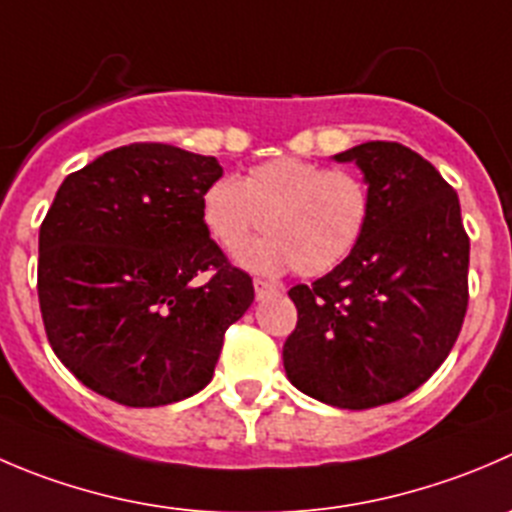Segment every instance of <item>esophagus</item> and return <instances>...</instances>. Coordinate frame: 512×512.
<instances>
[{
	"label": "esophagus",
	"mask_w": 512,
	"mask_h": 512,
	"mask_svg": "<svg viewBox=\"0 0 512 512\" xmlns=\"http://www.w3.org/2000/svg\"><path fill=\"white\" fill-rule=\"evenodd\" d=\"M270 295H277V285H272V282H265V280H255L257 300H265V297H270Z\"/></svg>",
	"instance_id": "1"
}]
</instances>
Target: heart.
<instances>
[{
    "label": "heart",
    "instance_id": "1",
    "mask_svg": "<svg viewBox=\"0 0 512 512\" xmlns=\"http://www.w3.org/2000/svg\"><path fill=\"white\" fill-rule=\"evenodd\" d=\"M200 215L207 235L225 252L239 250L266 227L265 238L237 252L245 270L277 277L295 267L297 275L317 277L352 255L367 227L370 195L352 172L280 157L252 167L240 182H212Z\"/></svg>",
    "mask_w": 512,
    "mask_h": 512
}]
</instances>
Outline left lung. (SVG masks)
<instances>
[{"instance_id": "8db88e82", "label": "left lung", "mask_w": 512, "mask_h": 512, "mask_svg": "<svg viewBox=\"0 0 512 512\" xmlns=\"http://www.w3.org/2000/svg\"><path fill=\"white\" fill-rule=\"evenodd\" d=\"M332 160L362 172L370 217L342 265L287 292L297 325L282 362L300 393L367 410L418 390L453 350L468 307L470 240L458 195L418 152L365 142Z\"/></svg>"}]
</instances>
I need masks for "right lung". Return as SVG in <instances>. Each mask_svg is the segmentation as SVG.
Wrapping results in <instances>:
<instances>
[{
	"label": "right lung",
	"mask_w": 512,
	"mask_h": 512,
	"mask_svg": "<svg viewBox=\"0 0 512 512\" xmlns=\"http://www.w3.org/2000/svg\"><path fill=\"white\" fill-rule=\"evenodd\" d=\"M220 177L215 157L130 145L54 195L39 227V307L54 355L94 393L157 408L212 380L225 330L255 300L202 225V195Z\"/></svg>",
	"instance_id": "add662e5"
}]
</instances>
